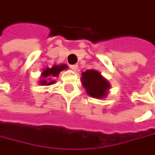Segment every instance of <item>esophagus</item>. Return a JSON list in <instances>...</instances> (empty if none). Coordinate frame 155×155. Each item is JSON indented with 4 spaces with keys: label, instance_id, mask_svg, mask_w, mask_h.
<instances>
[{
    "label": "esophagus",
    "instance_id": "esophagus-1",
    "mask_svg": "<svg viewBox=\"0 0 155 155\" xmlns=\"http://www.w3.org/2000/svg\"><path fill=\"white\" fill-rule=\"evenodd\" d=\"M71 69H72L73 71L76 72V71H78V65H77V64L72 65V66H71Z\"/></svg>",
    "mask_w": 155,
    "mask_h": 155
}]
</instances>
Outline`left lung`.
Instances as JSON below:
<instances>
[{
  "mask_svg": "<svg viewBox=\"0 0 155 155\" xmlns=\"http://www.w3.org/2000/svg\"><path fill=\"white\" fill-rule=\"evenodd\" d=\"M81 81L83 87L90 97L96 99H104L106 97L110 84L101 76L100 72L95 70H87L83 72Z\"/></svg>",
  "mask_w": 155,
  "mask_h": 155,
  "instance_id": "left-lung-1",
  "label": "left lung"
}]
</instances>
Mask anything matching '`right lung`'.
<instances>
[{"mask_svg": "<svg viewBox=\"0 0 155 155\" xmlns=\"http://www.w3.org/2000/svg\"><path fill=\"white\" fill-rule=\"evenodd\" d=\"M67 69V65L66 64H62V65H54L51 68H47L43 71V73L41 74V77H42V79L39 81L41 85H51L54 84L55 81L54 79H51V78H55L58 76V74Z\"/></svg>", "mask_w": 155, "mask_h": 155, "instance_id": "add662e5", "label": "right lung"}]
</instances>
